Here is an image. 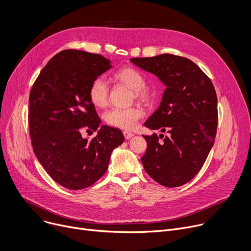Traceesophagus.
I'll use <instances>...</instances> for the list:
<instances>
[{"mask_svg": "<svg viewBox=\"0 0 251 251\" xmlns=\"http://www.w3.org/2000/svg\"><path fill=\"white\" fill-rule=\"evenodd\" d=\"M124 136H125L126 140H129L134 136V134L132 132H129V131H124Z\"/></svg>", "mask_w": 251, "mask_h": 251, "instance_id": "obj_1", "label": "esophagus"}]
</instances>
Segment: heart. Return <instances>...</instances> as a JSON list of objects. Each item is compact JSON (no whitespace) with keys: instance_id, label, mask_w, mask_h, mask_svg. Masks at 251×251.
Returning a JSON list of instances; mask_svg holds the SVG:
<instances>
[{"instance_id":"heart-1","label":"heart","mask_w":251,"mask_h":251,"mask_svg":"<svg viewBox=\"0 0 251 251\" xmlns=\"http://www.w3.org/2000/svg\"><path fill=\"white\" fill-rule=\"evenodd\" d=\"M114 79L132 89L133 98L144 104H150L153 100L152 90L146 86V78L142 72L132 67H124L114 73ZM109 87L102 78H96L89 86L88 96L90 102L99 108L105 107L108 102ZM144 117V110L139 106L128 108H112L105 112V122L114 127L125 130H132L139 121Z\"/></svg>"}]
</instances>
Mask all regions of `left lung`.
Masks as SVG:
<instances>
[{
    "instance_id": "1",
    "label": "left lung",
    "mask_w": 251,
    "mask_h": 251,
    "mask_svg": "<svg viewBox=\"0 0 251 251\" xmlns=\"http://www.w3.org/2000/svg\"><path fill=\"white\" fill-rule=\"evenodd\" d=\"M130 61L155 74L166 86L160 106L145 126L168 136L162 142L156 133L144 136L148 148L141 161L159 184L182 186L198 174L214 145L218 121L215 88L197 64L181 56L161 54Z\"/></svg>"
}]
</instances>
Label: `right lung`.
I'll use <instances>...</instances> for the list:
<instances>
[{"label":"right lung","mask_w":251,"mask_h":251,"mask_svg":"<svg viewBox=\"0 0 251 251\" xmlns=\"http://www.w3.org/2000/svg\"><path fill=\"white\" fill-rule=\"evenodd\" d=\"M111 68L100 54L63 50L42 69L30 92L29 128L35 155L59 185L80 190L103 176L112 151L124 141L123 132L100 120L90 102L92 81ZM98 130L88 140L84 128Z\"/></svg>","instance_id":"obj_1"}]
</instances>
